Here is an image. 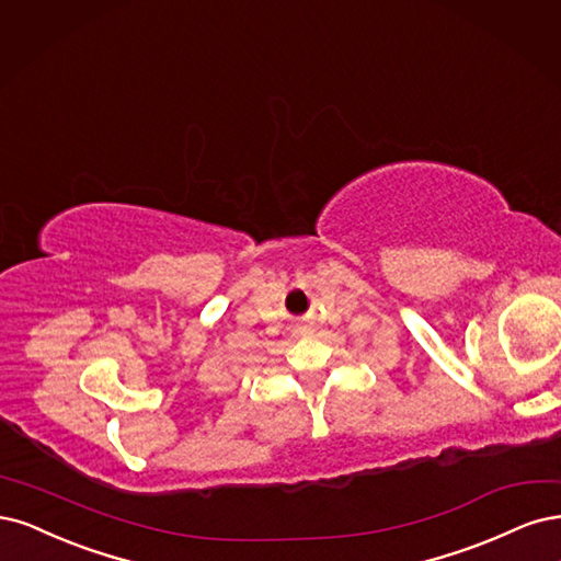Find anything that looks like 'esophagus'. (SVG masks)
Returning a JSON list of instances; mask_svg holds the SVG:
<instances>
[{"mask_svg": "<svg viewBox=\"0 0 561 561\" xmlns=\"http://www.w3.org/2000/svg\"><path fill=\"white\" fill-rule=\"evenodd\" d=\"M298 333H300V335H310L312 329H310V327H298Z\"/></svg>", "mask_w": 561, "mask_h": 561, "instance_id": "obj_1", "label": "esophagus"}]
</instances>
